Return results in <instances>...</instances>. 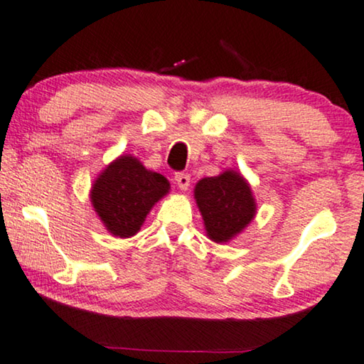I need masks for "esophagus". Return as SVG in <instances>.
<instances>
[{
    "label": "esophagus",
    "mask_w": 364,
    "mask_h": 364,
    "mask_svg": "<svg viewBox=\"0 0 364 364\" xmlns=\"http://www.w3.org/2000/svg\"><path fill=\"white\" fill-rule=\"evenodd\" d=\"M175 180L178 183V186H180V189L186 191V189L189 188V183H191V176H189L188 173L180 171V173H176V175H175Z\"/></svg>",
    "instance_id": "obj_1"
}]
</instances>
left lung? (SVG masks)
<instances>
[{"mask_svg": "<svg viewBox=\"0 0 364 364\" xmlns=\"http://www.w3.org/2000/svg\"><path fill=\"white\" fill-rule=\"evenodd\" d=\"M194 198L203 214L208 237L214 242H228L255 216L250 186L235 171L203 178L194 188Z\"/></svg>", "mask_w": 364, "mask_h": 364, "instance_id": "8db88e82", "label": "left lung"}]
</instances>
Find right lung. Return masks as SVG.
Masks as SVG:
<instances>
[{"mask_svg": "<svg viewBox=\"0 0 364 364\" xmlns=\"http://www.w3.org/2000/svg\"><path fill=\"white\" fill-rule=\"evenodd\" d=\"M170 189L160 173L146 170L136 158L120 156L97 178L90 191L95 213L117 237L136 234L146 214Z\"/></svg>", "mask_w": 364, "mask_h": 364, "instance_id": "right-lung-1", "label": "right lung"}]
</instances>
